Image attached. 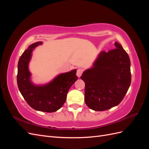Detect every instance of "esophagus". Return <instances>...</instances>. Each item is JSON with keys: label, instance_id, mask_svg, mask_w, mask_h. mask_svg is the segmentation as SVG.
Here are the masks:
<instances>
[{"label": "esophagus", "instance_id": "34e87169", "mask_svg": "<svg viewBox=\"0 0 149 149\" xmlns=\"http://www.w3.org/2000/svg\"><path fill=\"white\" fill-rule=\"evenodd\" d=\"M83 72V70L81 68H79L77 70V72H76V75H77L78 77H80L82 75V73Z\"/></svg>", "mask_w": 149, "mask_h": 149}]
</instances>
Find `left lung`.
Instances as JSON below:
<instances>
[{
  "label": "left lung",
  "mask_w": 149,
  "mask_h": 149,
  "mask_svg": "<svg viewBox=\"0 0 149 149\" xmlns=\"http://www.w3.org/2000/svg\"><path fill=\"white\" fill-rule=\"evenodd\" d=\"M101 52L93 66L81 79L85 83L84 101L94 111H102L118 106L127 93L131 82L130 61L121 45Z\"/></svg>",
  "instance_id": "1"
}]
</instances>
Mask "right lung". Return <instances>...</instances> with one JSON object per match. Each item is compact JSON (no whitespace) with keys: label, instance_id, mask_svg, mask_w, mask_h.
I'll list each match as a JSON object with an SVG mask.
<instances>
[{"label":"right lung","instance_id":"1","mask_svg":"<svg viewBox=\"0 0 149 149\" xmlns=\"http://www.w3.org/2000/svg\"><path fill=\"white\" fill-rule=\"evenodd\" d=\"M42 42L30 45L20 56L18 63L17 85L19 91L29 105L39 111L53 112L63 106L70 88L76 80V70L58 74L51 81L45 84H35L31 81L29 63L33 49Z\"/></svg>","mask_w":149,"mask_h":149}]
</instances>
